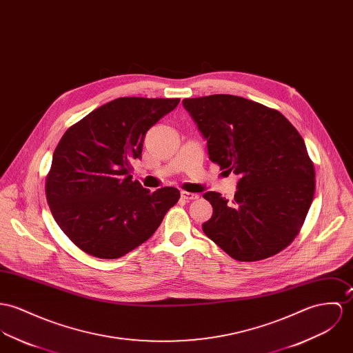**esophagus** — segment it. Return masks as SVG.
Listing matches in <instances>:
<instances>
[{"label":"esophagus","mask_w":353,"mask_h":353,"mask_svg":"<svg viewBox=\"0 0 353 353\" xmlns=\"http://www.w3.org/2000/svg\"><path fill=\"white\" fill-rule=\"evenodd\" d=\"M181 196L186 201H194L198 198V194H194V192H181Z\"/></svg>","instance_id":"34e87169"}]
</instances>
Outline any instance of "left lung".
<instances>
[{"label":"left lung","instance_id":"1","mask_svg":"<svg viewBox=\"0 0 353 353\" xmlns=\"http://www.w3.org/2000/svg\"><path fill=\"white\" fill-rule=\"evenodd\" d=\"M209 159L239 176L232 202L203 198L213 216L203 233L239 261L274 256L292 243L316 190L314 164L299 132L278 110L230 94L185 98Z\"/></svg>","mask_w":353,"mask_h":353}]
</instances>
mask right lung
Returning a JSON list of instances; mask_svg holds the SVG:
<instances>
[{"instance_id":"obj_1","label":"right lung","mask_w":353,"mask_h":353,"mask_svg":"<svg viewBox=\"0 0 353 353\" xmlns=\"http://www.w3.org/2000/svg\"><path fill=\"white\" fill-rule=\"evenodd\" d=\"M179 98L121 97L65 130L46 179L47 202L64 234L83 252L119 259L147 241L181 192H151L132 181L147 130Z\"/></svg>"}]
</instances>
